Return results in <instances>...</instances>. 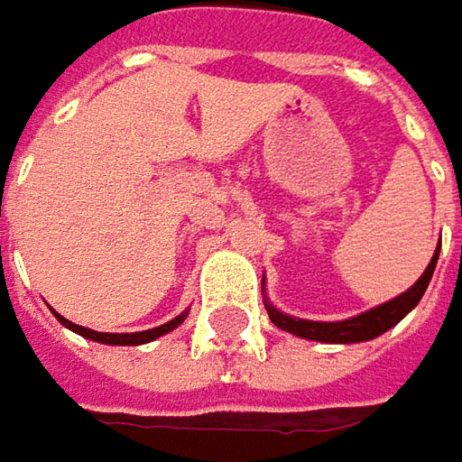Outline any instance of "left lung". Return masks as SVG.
Segmentation results:
<instances>
[{
	"label": "left lung",
	"mask_w": 462,
	"mask_h": 462,
	"mask_svg": "<svg viewBox=\"0 0 462 462\" xmlns=\"http://www.w3.org/2000/svg\"><path fill=\"white\" fill-rule=\"evenodd\" d=\"M438 258L439 245L430 265L424 268V273L414 281V286L406 289L404 294L393 296L391 301H383V304H378L374 310L356 314V317H347V319H337V322H314V319H301V317H291V314H283L281 310H276L268 301V296H265V276H263V304H265V311H268L273 325L291 332L296 337H304V340L329 342V345H350V342L374 340L378 335L389 332L393 325H399L406 314L420 304V299L427 291L430 281H432Z\"/></svg>",
	"instance_id": "1"
}]
</instances>
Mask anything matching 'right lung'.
Segmentation results:
<instances>
[{
	"label": "right lung",
	"instance_id": "obj_1",
	"mask_svg": "<svg viewBox=\"0 0 462 462\" xmlns=\"http://www.w3.org/2000/svg\"><path fill=\"white\" fill-rule=\"evenodd\" d=\"M53 314H56V319L60 322V325L69 327L71 332L81 335V337H87V340L102 342V345H145V342L158 340V337H163V335H168V332H173V329L186 319L189 310L181 311L179 317H173V319L166 322V325L152 327V329H143V332H97V329H88V327L73 325V322H69L66 317H60L58 311H53Z\"/></svg>",
	"mask_w": 462,
	"mask_h": 462
}]
</instances>
